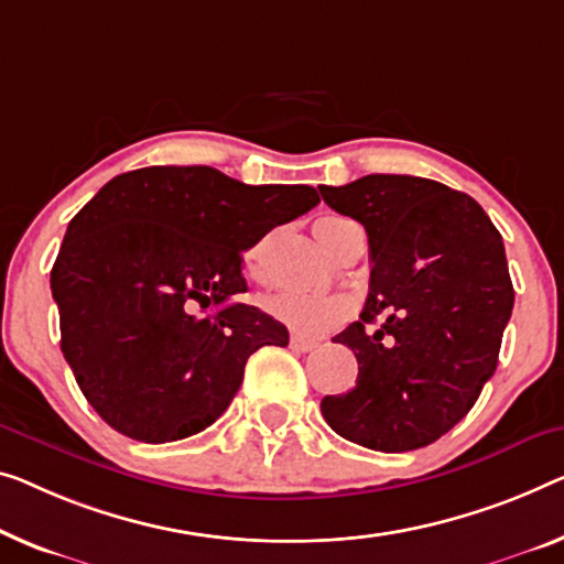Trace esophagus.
I'll list each match as a JSON object with an SVG mask.
<instances>
[{"mask_svg":"<svg viewBox=\"0 0 564 564\" xmlns=\"http://www.w3.org/2000/svg\"><path fill=\"white\" fill-rule=\"evenodd\" d=\"M316 347H318L316 339H306V336H299V334L291 336V349H296V351H311V349H316Z\"/></svg>","mask_w":564,"mask_h":564,"instance_id":"esophagus-1","label":"esophagus"}]
</instances>
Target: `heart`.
Here are the masks:
<instances>
[{"instance_id":"obj_1","label":"heart","mask_w":564,"mask_h":564,"mask_svg":"<svg viewBox=\"0 0 564 564\" xmlns=\"http://www.w3.org/2000/svg\"><path fill=\"white\" fill-rule=\"evenodd\" d=\"M351 220L344 217H322L314 230L322 246L329 250L334 235ZM265 311L279 318L289 329L301 336H322L347 322L355 314V301L344 293H304V291H279L265 299Z\"/></svg>"}]
</instances>
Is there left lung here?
<instances>
[{
	"label": "left lung",
	"mask_w": 564,
	"mask_h": 564,
	"mask_svg": "<svg viewBox=\"0 0 564 564\" xmlns=\"http://www.w3.org/2000/svg\"><path fill=\"white\" fill-rule=\"evenodd\" d=\"M318 192L365 225L372 260L362 316L334 336L355 351L357 384L326 394L322 413L365 448H423L466 417L497 369L514 308L501 235L474 197L423 176L367 174ZM382 310L381 329L367 330Z\"/></svg>",
	"instance_id": "8db88e82"
}]
</instances>
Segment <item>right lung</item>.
Listing matches in <instances>:
<instances>
[{
    "label": "right lung",
    "mask_w": 564,
    "mask_h": 564,
    "mask_svg": "<svg viewBox=\"0 0 564 564\" xmlns=\"http://www.w3.org/2000/svg\"><path fill=\"white\" fill-rule=\"evenodd\" d=\"M316 205L306 184L250 187L213 166H147L113 176L73 217L50 273L61 349L113 431L141 443L205 431L228 410L248 357L289 344L281 322L232 299L248 291L242 253Z\"/></svg>",
    "instance_id": "add662e5"
}]
</instances>
